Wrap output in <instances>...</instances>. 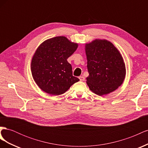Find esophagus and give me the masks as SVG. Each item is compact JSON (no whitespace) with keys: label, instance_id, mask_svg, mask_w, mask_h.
I'll return each mask as SVG.
<instances>
[{"label":"esophagus","instance_id":"34e87169","mask_svg":"<svg viewBox=\"0 0 148 148\" xmlns=\"http://www.w3.org/2000/svg\"><path fill=\"white\" fill-rule=\"evenodd\" d=\"M79 79L81 82H84L85 80V78L84 77H82V76H80V77H79Z\"/></svg>","mask_w":148,"mask_h":148}]
</instances>
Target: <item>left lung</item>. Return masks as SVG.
<instances>
[{
  "mask_svg": "<svg viewBox=\"0 0 148 148\" xmlns=\"http://www.w3.org/2000/svg\"><path fill=\"white\" fill-rule=\"evenodd\" d=\"M86 78L89 89L99 96L117 89L126 73L122 57L112 44L107 40L96 39L86 44Z\"/></svg>",
  "mask_w": 148,
  "mask_h": 148,
  "instance_id": "1",
  "label": "left lung"
}]
</instances>
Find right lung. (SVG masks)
Segmentation results:
<instances>
[{"instance_id": "1", "label": "right lung", "mask_w": 148, "mask_h": 148, "mask_svg": "<svg viewBox=\"0 0 148 148\" xmlns=\"http://www.w3.org/2000/svg\"><path fill=\"white\" fill-rule=\"evenodd\" d=\"M78 44L64 36L46 40L36 51L31 61V72L42 91L58 96L66 92L79 79L73 76L67 59L77 50Z\"/></svg>"}]
</instances>
